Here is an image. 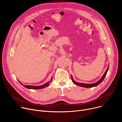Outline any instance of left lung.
I'll list each match as a JSON object with an SVG mask.
<instances>
[{
	"label": "left lung",
	"mask_w": 122,
	"mask_h": 122,
	"mask_svg": "<svg viewBox=\"0 0 122 122\" xmlns=\"http://www.w3.org/2000/svg\"><path fill=\"white\" fill-rule=\"evenodd\" d=\"M109 64L108 67L107 69H106L105 73L104 74V75L102 77V78L98 81H97V82H96L95 83H93V84H86V83H78L77 82L75 81L74 79H73V77H72V76L71 75V78L72 81L75 85H76L77 86H81V87H83L90 88V87H94V86H97L98 85H99L100 83H101L103 81L104 79L105 78V76H106L107 75V71H108L109 70Z\"/></svg>",
	"instance_id": "1"
}]
</instances>
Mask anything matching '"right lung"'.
I'll list each match as a JSON object with an SVG mask.
<instances>
[{"label": "right lung", "instance_id": "right-lung-1", "mask_svg": "<svg viewBox=\"0 0 122 122\" xmlns=\"http://www.w3.org/2000/svg\"><path fill=\"white\" fill-rule=\"evenodd\" d=\"M52 77H51V80L50 81L47 82V83L42 85H41V86H31V85H23L20 82L19 80L18 81L19 82V83L22 85L24 87H25L28 89H42V88H44L46 87H47L48 86H49L50 85V83L52 81Z\"/></svg>", "mask_w": 122, "mask_h": 122}]
</instances>
